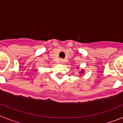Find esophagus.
I'll list each match as a JSON object with an SVG mask.
<instances>
[{
    "label": "esophagus",
    "instance_id": "1",
    "mask_svg": "<svg viewBox=\"0 0 123 123\" xmlns=\"http://www.w3.org/2000/svg\"><path fill=\"white\" fill-rule=\"evenodd\" d=\"M60 62H61V64H63L64 63V60L63 59L60 60Z\"/></svg>",
    "mask_w": 123,
    "mask_h": 123
}]
</instances>
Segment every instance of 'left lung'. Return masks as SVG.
Instances as JSON below:
<instances>
[{
	"label": "left lung",
	"mask_w": 123,
	"mask_h": 123,
	"mask_svg": "<svg viewBox=\"0 0 123 123\" xmlns=\"http://www.w3.org/2000/svg\"><path fill=\"white\" fill-rule=\"evenodd\" d=\"M81 73H83V71H81Z\"/></svg>",
	"instance_id": "left-lung-1"
}]
</instances>
